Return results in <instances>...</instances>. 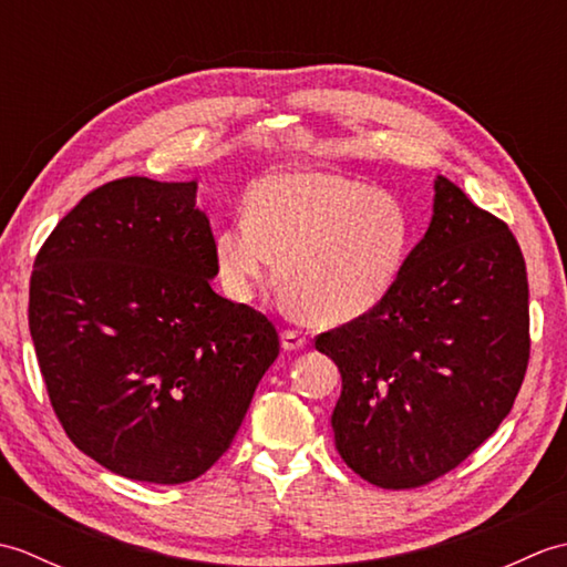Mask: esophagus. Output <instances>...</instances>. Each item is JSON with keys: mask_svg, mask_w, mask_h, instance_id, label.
Returning <instances> with one entry per match:
<instances>
[{"mask_svg": "<svg viewBox=\"0 0 567 567\" xmlns=\"http://www.w3.org/2000/svg\"><path fill=\"white\" fill-rule=\"evenodd\" d=\"M307 336L302 331H295V329H287L282 331V348L285 351H302L307 346Z\"/></svg>", "mask_w": 567, "mask_h": 567, "instance_id": "obj_1", "label": "esophagus"}]
</instances>
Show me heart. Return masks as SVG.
<instances>
[{"mask_svg":"<svg viewBox=\"0 0 567 567\" xmlns=\"http://www.w3.org/2000/svg\"><path fill=\"white\" fill-rule=\"evenodd\" d=\"M412 250L404 204L358 179L302 171L262 179L248 216L216 236L214 256L226 292L248 302L272 280L319 323H348L378 309L394 290Z\"/></svg>","mask_w":567,"mask_h":567,"instance_id":"heart-1","label":"heart"}]
</instances>
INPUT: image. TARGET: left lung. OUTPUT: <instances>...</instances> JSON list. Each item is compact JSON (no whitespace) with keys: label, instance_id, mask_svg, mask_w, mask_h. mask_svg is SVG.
Segmentation results:
<instances>
[{"label":"left lung","instance_id":"left-lung-1","mask_svg":"<svg viewBox=\"0 0 567 567\" xmlns=\"http://www.w3.org/2000/svg\"><path fill=\"white\" fill-rule=\"evenodd\" d=\"M426 236L370 315L317 336L341 370L331 426L384 489L451 473L512 412L528 365V282L509 226L436 177Z\"/></svg>","mask_w":567,"mask_h":567}]
</instances>
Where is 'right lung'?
<instances>
[{
  "label": "right lung",
  "instance_id": "add662e5",
  "mask_svg": "<svg viewBox=\"0 0 567 567\" xmlns=\"http://www.w3.org/2000/svg\"><path fill=\"white\" fill-rule=\"evenodd\" d=\"M197 183L124 177L84 195L33 262L29 329L78 449L138 483H189L228 451L280 339L212 290Z\"/></svg>",
  "mask_w": 567,
  "mask_h": 567
}]
</instances>
